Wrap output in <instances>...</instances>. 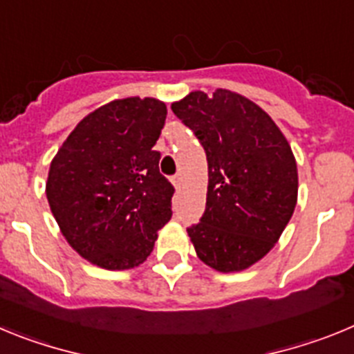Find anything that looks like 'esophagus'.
<instances>
[{"mask_svg": "<svg viewBox=\"0 0 354 354\" xmlns=\"http://www.w3.org/2000/svg\"><path fill=\"white\" fill-rule=\"evenodd\" d=\"M171 181H173L174 189H180V187H181V181H183V180H181V174H174L173 180H171Z\"/></svg>", "mask_w": 354, "mask_h": 354, "instance_id": "esophagus-1", "label": "esophagus"}]
</instances>
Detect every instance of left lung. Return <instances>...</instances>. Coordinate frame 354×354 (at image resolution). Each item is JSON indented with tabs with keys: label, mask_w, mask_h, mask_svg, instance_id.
Wrapping results in <instances>:
<instances>
[{
	"label": "left lung",
	"mask_w": 354,
	"mask_h": 354,
	"mask_svg": "<svg viewBox=\"0 0 354 354\" xmlns=\"http://www.w3.org/2000/svg\"><path fill=\"white\" fill-rule=\"evenodd\" d=\"M171 109L208 160L206 209L187 229L197 257L216 272L247 270L272 250L295 212L291 146L268 114L234 91H192Z\"/></svg>",
	"instance_id": "1"
}]
</instances>
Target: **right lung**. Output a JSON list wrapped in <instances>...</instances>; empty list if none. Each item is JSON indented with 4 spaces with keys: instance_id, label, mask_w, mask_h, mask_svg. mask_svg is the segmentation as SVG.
<instances>
[{
    "instance_id": "1",
    "label": "right lung",
    "mask_w": 354,
    "mask_h": 354,
    "mask_svg": "<svg viewBox=\"0 0 354 354\" xmlns=\"http://www.w3.org/2000/svg\"><path fill=\"white\" fill-rule=\"evenodd\" d=\"M165 116L157 98L113 100L82 118L50 162V212L70 247L100 268L145 263L171 221L174 187L153 149Z\"/></svg>"
}]
</instances>
